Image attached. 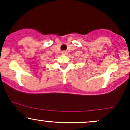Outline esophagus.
Here are the masks:
<instances>
[{
    "label": "esophagus",
    "instance_id": "34e87169",
    "mask_svg": "<svg viewBox=\"0 0 130 130\" xmlns=\"http://www.w3.org/2000/svg\"><path fill=\"white\" fill-rule=\"evenodd\" d=\"M62 54L63 55H67V52H66V51H62Z\"/></svg>",
    "mask_w": 130,
    "mask_h": 130
}]
</instances>
